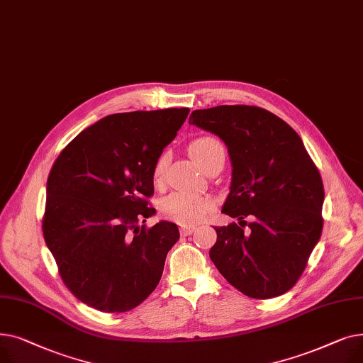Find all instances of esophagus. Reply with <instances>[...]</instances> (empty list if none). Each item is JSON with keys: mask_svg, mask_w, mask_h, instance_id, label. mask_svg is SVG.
<instances>
[{"mask_svg": "<svg viewBox=\"0 0 363 363\" xmlns=\"http://www.w3.org/2000/svg\"><path fill=\"white\" fill-rule=\"evenodd\" d=\"M194 230H196L194 226H181V235L186 237V235H189V234H193Z\"/></svg>", "mask_w": 363, "mask_h": 363, "instance_id": "1", "label": "esophagus"}]
</instances>
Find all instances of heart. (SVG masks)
Wrapping results in <instances>:
<instances>
[{
	"mask_svg": "<svg viewBox=\"0 0 363 363\" xmlns=\"http://www.w3.org/2000/svg\"><path fill=\"white\" fill-rule=\"evenodd\" d=\"M189 155L194 162L204 170L218 157H225L222 143L212 137H201L189 144ZM166 170V156H160L152 167V179L162 182ZM215 207L213 199L207 196L193 194L186 191H175L162 201V213L181 225H196L201 222Z\"/></svg>",
	"mask_w": 363,
	"mask_h": 363,
	"instance_id": "obj_1",
	"label": "heart"
}]
</instances>
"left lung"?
Returning a JSON list of instances; mask_svg holds the SVG:
<instances>
[{
	"instance_id": "left-lung-1",
	"label": "left lung",
	"mask_w": 363,
	"mask_h": 363,
	"mask_svg": "<svg viewBox=\"0 0 363 363\" xmlns=\"http://www.w3.org/2000/svg\"><path fill=\"white\" fill-rule=\"evenodd\" d=\"M189 123L218 135L233 166L222 213L238 223L215 228L212 262L245 296L287 293L306 268L323 225V184L301 138L255 106L194 110ZM245 216L252 218L249 233H243Z\"/></svg>"
}]
</instances>
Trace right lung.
I'll return each mask as SVG.
<instances>
[{
  "mask_svg": "<svg viewBox=\"0 0 363 363\" xmlns=\"http://www.w3.org/2000/svg\"><path fill=\"white\" fill-rule=\"evenodd\" d=\"M189 108L116 113L84 129L57 157L47 181L44 238L66 287L88 306L128 312L162 278L178 226L159 220L145 199L152 167Z\"/></svg>",
  "mask_w": 363,
  "mask_h": 363,
  "instance_id": "1",
  "label": "right lung"
}]
</instances>
